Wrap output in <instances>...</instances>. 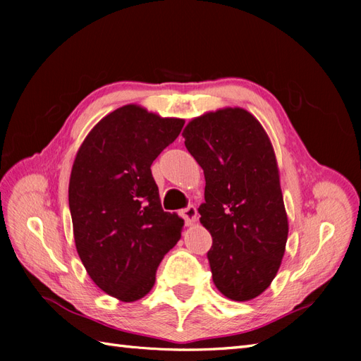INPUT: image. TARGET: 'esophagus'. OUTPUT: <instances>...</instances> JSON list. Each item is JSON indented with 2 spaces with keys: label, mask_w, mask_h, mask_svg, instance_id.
I'll list each match as a JSON object with an SVG mask.
<instances>
[{
  "label": "esophagus",
  "mask_w": 361,
  "mask_h": 361,
  "mask_svg": "<svg viewBox=\"0 0 361 361\" xmlns=\"http://www.w3.org/2000/svg\"><path fill=\"white\" fill-rule=\"evenodd\" d=\"M182 216H183V220H185V224L192 226L195 223V218H197V209H195L194 206L185 207V209L182 211Z\"/></svg>",
  "instance_id": "1"
}]
</instances>
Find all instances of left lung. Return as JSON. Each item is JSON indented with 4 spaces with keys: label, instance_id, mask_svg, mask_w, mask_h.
I'll return each mask as SVG.
<instances>
[{
    "label": "left lung",
    "instance_id": "8db88e82",
    "mask_svg": "<svg viewBox=\"0 0 361 361\" xmlns=\"http://www.w3.org/2000/svg\"><path fill=\"white\" fill-rule=\"evenodd\" d=\"M182 135L204 173L199 214L212 236V280L227 298L253 300L274 280L289 232L274 149L243 108L195 117Z\"/></svg>",
    "mask_w": 361,
    "mask_h": 361
}]
</instances>
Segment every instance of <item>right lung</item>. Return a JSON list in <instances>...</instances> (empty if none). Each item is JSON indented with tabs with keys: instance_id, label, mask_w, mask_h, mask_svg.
Here are the masks:
<instances>
[{
	"instance_id": "1",
	"label": "right lung",
	"mask_w": 361,
	"mask_h": 361,
	"mask_svg": "<svg viewBox=\"0 0 361 361\" xmlns=\"http://www.w3.org/2000/svg\"><path fill=\"white\" fill-rule=\"evenodd\" d=\"M183 123L138 105L120 106L90 130L73 161L76 251L90 279L120 301L150 292L162 257L180 239L183 220L162 211L150 166Z\"/></svg>"
}]
</instances>
